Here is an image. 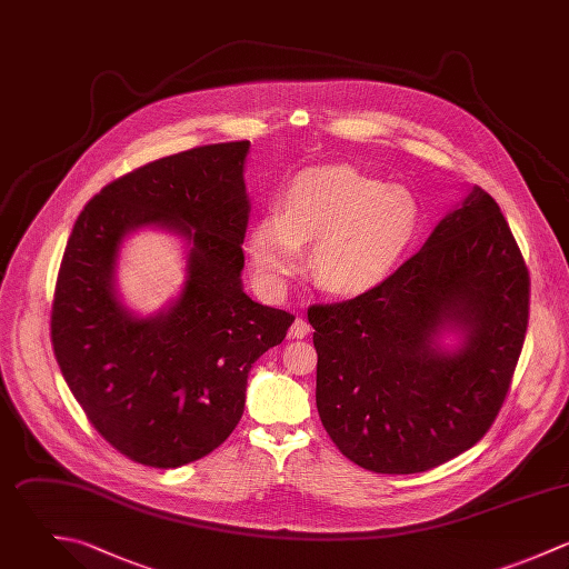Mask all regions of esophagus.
I'll list each match as a JSON object with an SVG mask.
<instances>
[{
	"instance_id": "34e87169",
	"label": "esophagus",
	"mask_w": 569,
	"mask_h": 569,
	"mask_svg": "<svg viewBox=\"0 0 569 569\" xmlns=\"http://www.w3.org/2000/svg\"><path fill=\"white\" fill-rule=\"evenodd\" d=\"M310 323L303 319V317H297L295 319V323H292V328H290V335L295 337V339H303V337H308L310 335Z\"/></svg>"
}]
</instances>
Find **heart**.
Here are the masks:
<instances>
[{
  "mask_svg": "<svg viewBox=\"0 0 569 569\" xmlns=\"http://www.w3.org/2000/svg\"><path fill=\"white\" fill-rule=\"evenodd\" d=\"M419 223L421 208L410 190L332 166L295 177L279 197V214L254 221L246 248L270 290L299 270L301 246L312 243L315 281L335 295H359L392 274Z\"/></svg>",
  "mask_w": 569,
  "mask_h": 569,
  "instance_id": "1",
  "label": "heart"
}]
</instances>
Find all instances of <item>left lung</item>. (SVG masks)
<instances>
[{"label": "left lung", "mask_w": 569, "mask_h": 569, "mask_svg": "<svg viewBox=\"0 0 569 569\" xmlns=\"http://www.w3.org/2000/svg\"><path fill=\"white\" fill-rule=\"evenodd\" d=\"M528 319L526 259L499 203L475 188L379 286L308 308L326 432L377 475L459 457L499 417ZM446 325L467 332L457 353L436 343Z\"/></svg>", "instance_id": "8db88e82"}]
</instances>
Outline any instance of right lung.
Wrapping results in <instances>:
<instances>
[{"label": "right lung", "instance_id": "obj_1", "mask_svg": "<svg viewBox=\"0 0 569 569\" xmlns=\"http://www.w3.org/2000/svg\"><path fill=\"white\" fill-rule=\"evenodd\" d=\"M248 148L210 143L150 161L103 186L68 237L52 350L90 426L134 463L168 470L217 450L243 415L252 363L295 321L241 288ZM141 224L191 241L180 299L150 320L130 318L111 290L118 246Z\"/></svg>", "mask_w": 569, "mask_h": 569}]
</instances>
